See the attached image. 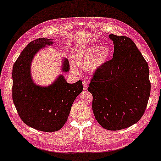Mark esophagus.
Wrapping results in <instances>:
<instances>
[{"label": "esophagus", "instance_id": "esophagus-1", "mask_svg": "<svg viewBox=\"0 0 161 161\" xmlns=\"http://www.w3.org/2000/svg\"><path fill=\"white\" fill-rule=\"evenodd\" d=\"M88 83H87L86 81H83V88L84 91H86L87 89H88Z\"/></svg>", "mask_w": 161, "mask_h": 161}]
</instances>
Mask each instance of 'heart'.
<instances>
[{
    "label": "heart",
    "mask_w": 161,
    "mask_h": 161,
    "mask_svg": "<svg viewBox=\"0 0 161 161\" xmlns=\"http://www.w3.org/2000/svg\"><path fill=\"white\" fill-rule=\"evenodd\" d=\"M110 53L108 47L91 45L79 50L74 56V62L78 67L88 68L90 73H94L107 63Z\"/></svg>",
    "instance_id": "heart-1"
}]
</instances>
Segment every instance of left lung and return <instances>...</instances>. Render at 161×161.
Masks as SVG:
<instances>
[{
    "mask_svg": "<svg viewBox=\"0 0 161 161\" xmlns=\"http://www.w3.org/2000/svg\"><path fill=\"white\" fill-rule=\"evenodd\" d=\"M113 57L94 73L88 91L92 111L103 128L117 131L139 122L150 96L148 65L134 42L126 36L109 35Z\"/></svg>",
    "mask_w": 161,
    "mask_h": 161,
    "instance_id": "left-lung-1",
    "label": "left lung"
}]
</instances>
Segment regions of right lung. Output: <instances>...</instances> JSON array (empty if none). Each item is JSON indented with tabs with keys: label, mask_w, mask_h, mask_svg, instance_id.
I'll return each instance as SVG.
<instances>
[{
	"label": "right lung",
	"mask_w": 161,
	"mask_h": 161,
	"mask_svg": "<svg viewBox=\"0 0 161 161\" xmlns=\"http://www.w3.org/2000/svg\"><path fill=\"white\" fill-rule=\"evenodd\" d=\"M52 39L39 38L31 42L22 51L13 68L12 95L13 103L20 119L36 130L53 132L61 129L66 122L73 103L83 91L78 80L68 83L63 75L48 87L36 86L30 73L31 62L35 53ZM63 71L69 70V63L64 59Z\"/></svg>",
	"instance_id": "obj_1"
}]
</instances>
